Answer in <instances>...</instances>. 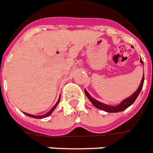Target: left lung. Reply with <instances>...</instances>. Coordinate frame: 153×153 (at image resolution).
Returning a JSON list of instances; mask_svg holds the SVG:
<instances>
[{
  "label": "left lung",
  "instance_id": "1",
  "mask_svg": "<svg viewBox=\"0 0 153 153\" xmlns=\"http://www.w3.org/2000/svg\"><path fill=\"white\" fill-rule=\"evenodd\" d=\"M140 62H141L142 64H143V61H142V59H141ZM143 84L144 77H142V81H141V84H140L138 89H137L131 96L126 98L125 100H123V102H121L120 104L117 105H105L104 104V103H102V102H98L96 99H94V98H92L90 94H89V93H88L86 90H84V92H85L86 95H87V97L88 98V99L91 102L92 104L94 105L96 108H99L101 110H104L105 111V112H108V113H118V112H121V111L125 110L126 108H128L130 105H131L133 104L134 102L136 100L137 97L138 96L140 91H142V87H143Z\"/></svg>",
  "mask_w": 153,
  "mask_h": 153
}]
</instances>
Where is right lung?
Returning a JSON list of instances; mask_svg holds the SVG:
<instances>
[{
	"mask_svg": "<svg viewBox=\"0 0 153 153\" xmlns=\"http://www.w3.org/2000/svg\"><path fill=\"white\" fill-rule=\"evenodd\" d=\"M59 100H60V98H59V100H58V102H56V104H55V105H54V106H53L52 108H51V109H50V111H49V112H48V113H47L46 114H45V115H42V116H34V115L29 114V113H24V114H26V116H28V117H32V118H36V119H42V118H45V117H48L49 115H50L51 113H52L53 110H54V109H55V107L57 106V105L59 104Z\"/></svg>",
	"mask_w": 153,
	"mask_h": 153,
	"instance_id": "obj_1",
	"label": "right lung"
}]
</instances>
